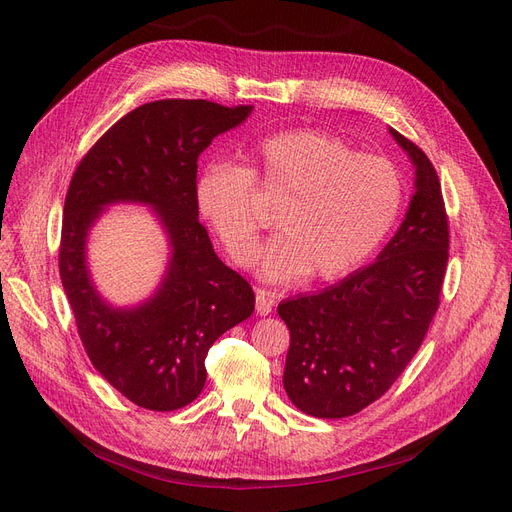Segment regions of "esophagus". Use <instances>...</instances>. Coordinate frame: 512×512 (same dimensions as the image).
<instances>
[{
  "mask_svg": "<svg viewBox=\"0 0 512 512\" xmlns=\"http://www.w3.org/2000/svg\"><path fill=\"white\" fill-rule=\"evenodd\" d=\"M257 297H255V309L259 315H270L272 309H274V301L270 297V292L263 290V288H257Z\"/></svg>",
  "mask_w": 512,
  "mask_h": 512,
  "instance_id": "1",
  "label": "esophagus"
}]
</instances>
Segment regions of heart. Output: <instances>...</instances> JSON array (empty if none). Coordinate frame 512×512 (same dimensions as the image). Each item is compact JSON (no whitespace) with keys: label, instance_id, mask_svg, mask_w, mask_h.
<instances>
[{"label":"heart","instance_id":"obj_1","mask_svg":"<svg viewBox=\"0 0 512 512\" xmlns=\"http://www.w3.org/2000/svg\"><path fill=\"white\" fill-rule=\"evenodd\" d=\"M253 188L274 203L278 236L261 272L272 282L334 280L380 249L402 209V178L390 159L363 155L328 132L280 130L245 151V166L211 164L195 180L201 218L234 263L259 257L263 222Z\"/></svg>","mask_w":512,"mask_h":512}]
</instances>
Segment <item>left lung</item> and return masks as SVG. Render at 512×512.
I'll return each mask as SVG.
<instances>
[{
  "label": "left lung",
  "mask_w": 512,
  "mask_h": 512,
  "mask_svg": "<svg viewBox=\"0 0 512 512\" xmlns=\"http://www.w3.org/2000/svg\"><path fill=\"white\" fill-rule=\"evenodd\" d=\"M415 164L405 222L378 261L309 297L286 299L290 330L284 390L319 419L351 417L384 396L405 371L440 307L450 230L429 157L390 128Z\"/></svg>",
  "instance_id": "obj_1"
}]
</instances>
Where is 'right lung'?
<instances>
[{"mask_svg":"<svg viewBox=\"0 0 512 512\" xmlns=\"http://www.w3.org/2000/svg\"><path fill=\"white\" fill-rule=\"evenodd\" d=\"M251 105L159 99L120 118L76 166L64 203L60 278L93 367L130 402L176 411L207 378L211 344L251 317V284L215 255L195 203L197 159ZM151 204L165 224L173 261L156 297L137 310H112L94 292L84 259L86 232L100 207Z\"/></svg>","mask_w":512,"mask_h":512,"instance_id":"add662e5","label":"right lung"}]
</instances>
